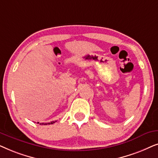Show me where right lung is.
<instances>
[{
    "mask_svg": "<svg viewBox=\"0 0 158 158\" xmlns=\"http://www.w3.org/2000/svg\"><path fill=\"white\" fill-rule=\"evenodd\" d=\"M55 122H56V121H55V122H49V123H40V124H43V125H47V124H53V123H55ZM38 123V124H39V123H40V122H37Z\"/></svg>",
    "mask_w": 158,
    "mask_h": 158,
    "instance_id": "obj_1",
    "label": "right lung"
}]
</instances>
